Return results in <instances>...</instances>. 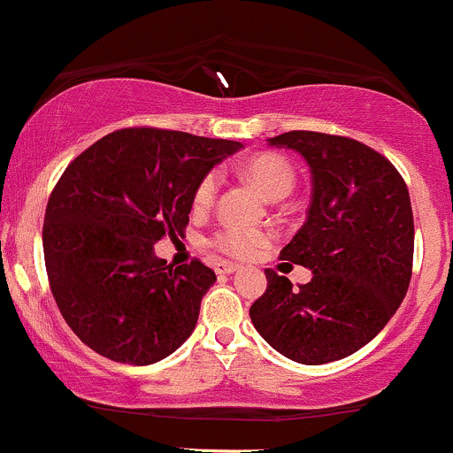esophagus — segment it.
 <instances>
[{"label":"esophagus","instance_id":"34e87169","mask_svg":"<svg viewBox=\"0 0 453 453\" xmlns=\"http://www.w3.org/2000/svg\"><path fill=\"white\" fill-rule=\"evenodd\" d=\"M236 270H241V266L234 262H217L215 264V273L217 274H234Z\"/></svg>","mask_w":453,"mask_h":453}]
</instances>
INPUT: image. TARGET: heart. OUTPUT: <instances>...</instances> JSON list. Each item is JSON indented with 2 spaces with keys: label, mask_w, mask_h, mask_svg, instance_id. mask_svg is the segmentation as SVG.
<instances>
[{
  "label": "heart",
  "mask_w": 453,
  "mask_h": 453,
  "mask_svg": "<svg viewBox=\"0 0 453 453\" xmlns=\"http://www.w3.org/2000/svg\"><path fill=\"white\" fill-rule=\"evenodd\" d=\"M242 174L251 180L253 185L266 196L268 200H283L292 194L296 185V173L288 159L274 153H259L242 165ZM217 189H219V174L209 173L196 187L194 206L196 209H209L215 200ZM268 242V234L259 230H249V227L227 226L215 232L211 244L219 249L221 253L232 257H247L259 247Z\"/></svg>",
  "instance_id": "obj_1"
}]
</instances>
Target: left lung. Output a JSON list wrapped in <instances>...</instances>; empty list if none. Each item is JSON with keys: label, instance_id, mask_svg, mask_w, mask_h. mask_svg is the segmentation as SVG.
Instances as JSON below:
<instances>
[{"label": "left lung", "instance_id": "left-lung-1", "mask_svg": "<svg viewBox=\"0 0 453 453\" xmlns=\"http://www.w3.org/2000/svg\"><path fill=\"white\" fill-rule=\"evenodd\" d=\"M306 159L313 179L304 226L280 259L313 270L294 288L266 270V292L249 309L262 339L300 364L342 360L396 313L413 268V211L392 161L353 138L288 132L268 138Z\"/></svg>", "mask_w": 453, "mask_h": 453}]
</instances>
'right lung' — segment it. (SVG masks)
<instances>
[{"mask_svg": "<svg viewBox=\"0 0 453 453\" xmlns=\"http://www.w3.org/2000/svg\"><path fill=\"white\" fill-rule=\"evenodd\" d=\"M241 142L155 127L117 129L82 150L49 197L50 292L74 334L108 360L147 366L189 339L217 277L155 256L183 236L196 187Z\"/></svg>", "mask_w": 453, "mask_h": 453, "instance_id": "obj_1", "label": "right lung"}]
</instances>
